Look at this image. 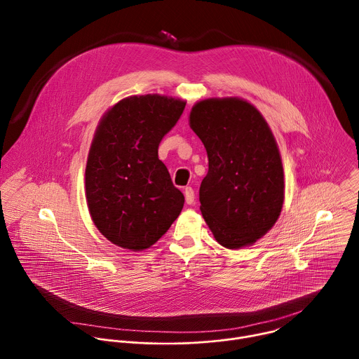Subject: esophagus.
<instances>
[{
  "instance_id": "1",
  "label": "esophagus",
  "mask_w": 359,
  "mask_h": 359,
  "mask_svg": "<svg viewBox=\"0 0 359 359\" xmlns=\"http://www.w3.org/2000/svg\"><path fill=\"white\" fill-rule=\"evenodd\" d=\"M184 197H186L187 204H193L194 203V190L191 187H186L184 189Z\"/></svg>"
}]
</instances>
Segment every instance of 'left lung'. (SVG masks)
Masks as SVG:
<instances>
[{
	"label": "left lung",
	"instance_id": "8db88e82",
	"mask_svg": "<svg viewBox=\"0 0 359 359\" xmlns=\"http://www.w3.org/2000/svg\"><path fill=\"white\" fill-rule=\"evenodd\" d=\"M190 128L209 158L198 191L204 220L226 248L255 243L284 201L281 156L266 119L244 99L212 97L191 108Z\"/></svg>",
	"mask_w": 359,
	"mask_h": 359
}]
</instances>
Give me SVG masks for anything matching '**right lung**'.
I'll return each instance as SVG.
<instances>
[{
  "mask_svg": "<svg viewBox=\"0 0 359 359\" xmlns=\"http://www.w3.org/2000/svg\"><path fill=\"white\" fill-rule=\"evenodd\" d=\"M186 102L162 95L129 96L100 119L85 170L90 217L111 243L142 251L180 215L184 196L173 186L158 149Z\"/></svg>",
  "mask_w": 359,
  "mask_h": 359,
  "instance_id": "add662e5",
  "label": "right lung"
}]
</instances>
